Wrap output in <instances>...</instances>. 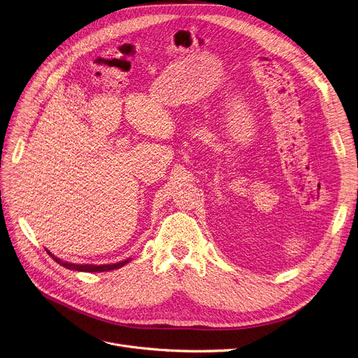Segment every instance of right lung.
Masks as SVG:
<instances>
[{
  "mask_svg": "<svg viewBox=\"0 0 358 358\" xmlns=\"http://www.w3.org/2000/svg\"><path fill=\"white\" fill-rule=\"evenodd\" d=\"M47 253H49L59 265L64 266L66 269H70V271H78V272H108V271H113V269H119L122 268L124 265H127L128 262L131 259H127V260H122V262H117V264H112V265H76V264H69V262H63L60 260L59 257H56L55 255H52L49 250H47Z\"/></svg>",
  "mask_w": 358,
  "mask_h": 358,
  "instance_id": "1",
  "label": "right lung"
}]
</instances>
